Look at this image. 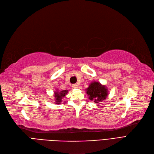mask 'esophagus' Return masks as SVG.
I'll return each instance as SVG.
<instances>
[{
  "mask_svg": "<svg viewBox=\"0 0 154 154\" xmlns=\"http://www.w3.org/2000/svg\"><path fill=\"white\" fill-rule=\"evenodd\" d=\"M72 87L74 88H78V85L77 84H74L72 85Z\"/></svg>",
  "mask_w": 154,
  "mask_h": 154,
  "instance_id": "obj_1",
  "label": "esophagus"
}]
</instances>
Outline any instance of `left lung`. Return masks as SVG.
I'll list each match as a JSON object with an SVG mask.
<instances>
[{"label": "left lung", "mask_w": 154, "mask_h": 154, "mask_svg": "<svg viewBox=\"0 0 154 154\" xmlns=\"http://www.w3.org/2000/svg\"><path fill=\"white\" fill-rule=\"evenodd\" d=\"M88 99L95 103L104 100L108 96V90L106 85H102L100 82H93L86 89Z\"/></svg>", "instance_id": "1"}]
</instances>
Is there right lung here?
Returning a JSON list of instances; mask_svg holds the SVG:
<instances>
[{
    "mask_svg": "<svg viewBox=\"0 0 154 154\" xmlns=\"http://www.w3.org/2000/svg\"><path fill=\"white\" fill-rule=\"evenodd\" d=\"M68 93V91L63 90L61 91H57L54 92V97H55V103L59 104L62 102V99L63 97L67 95Z\"/></svg>",
    "mask_w": 154,
    "mask_h": 154,
    "instance_id": "1",
    "label": "right lung"
}]
</instances>
